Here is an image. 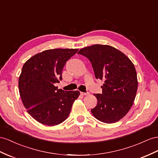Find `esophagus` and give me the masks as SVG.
<instances>
[{
    "label": "esophagus",
    "instance_id": "34e87169",
    "mask_svg": "<svg viewBox=\"0 0 158 158\" xmlns=\"http://www.w3.org/2000/svg\"><path fill=\"white\" fill-rule=\"evenodd\" d=\"M81 95H89V93H84V92H81Z\"/></svg>",
    "mask_w": 158,
    "mask_h": 158
}]
</instances>
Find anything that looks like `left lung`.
<instances>
[{
	"instance_id": "obj_1",
	"label": "left lung",
	"mask_w": 158,
	"mask_h": 158,
	"mask_svg": "<svg viewBox=\"0 0 158 158\" xmlns=\"http://www.w3.org/2000/svg\"><path fill=\"white\" fill-rule=\"evenodd\" d=\"M90 60L95 78L104 81L102 94H94L97 106L92 114L100 121L115 123L127 114L137 90L135 68L127 56L106 44H94L78 52Z\"/></svg>"
}]
</instances>
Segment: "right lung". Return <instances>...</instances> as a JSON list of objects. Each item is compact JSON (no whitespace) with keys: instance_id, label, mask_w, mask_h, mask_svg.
I'll return each instance as SVG.
<instances>
[{"instance_id":"right-lung-1","label":"right lung","mask_w":158,"mask_h":158,"mask_svg":"<svg viewBox=\"0 0 158 158\" xmlns=\"http://www.w3.org/2000/svg\"><path fill=\"white\" fill-rule=\"evenodd\" d=\"M77 48L44 51L27 60L19 78V89L27 112L43 125L54 126L65 120L79 91H64L55 84L62 80L66 62Z\"/></svg>"}]
</instances>
